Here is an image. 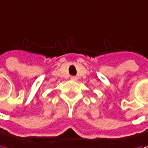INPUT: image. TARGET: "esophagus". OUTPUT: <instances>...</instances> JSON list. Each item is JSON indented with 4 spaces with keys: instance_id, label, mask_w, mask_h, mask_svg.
Masks as SVG:
<instances>
[{
    "instance_id": "esophagus-1",
    "label": "esophagus",
    "mask_w": 148,
    "mask_h": 148,
    "mask_svg": "<svg viewBox=\"0 0 148 148\" xmlns=\"http://www.w3.org/2000/svg\"><path fill=\"white\" fill-rule=\"evenodd\" d=\"M70 79H71V80H77V77H75V76H71Z\"/></svg>"
}]
</instances>
